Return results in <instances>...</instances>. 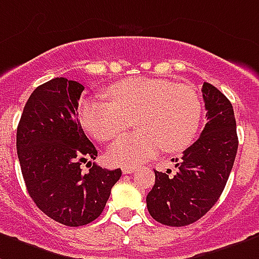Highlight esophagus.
I'll return each mask as SVG.
<instances>
[{"instance_id": "1", "label": "esophagus", "mask_w": 259, "mask_h": 259, "mask_svg": "<svg viewBox=\"0 0 259 259\" xmlns=\"http://www.w3.org/2000/svg\"><path fill=\"white\" fill-rule=\"evenodd\" d=\"M137 167L136 166H122V173L123 174H132L135 173Z\"/></svg>"}]
</instances>
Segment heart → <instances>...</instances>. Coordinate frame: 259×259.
I'll return each instance as SVG.
<instances>
[{"mask_svg":"<svg viewBox=\"0 0 259 259\" xmlns=\"http://www.w3.org/2000/svg\"><path fill=\"white\" fill-rule=\"evenodd\" d=\"M112 103L89 99L79 107L88 133L108 141L130 126L136 116L140 130L124 135L108 149L112 163L132 166L154 158L159 151L178 152L198 133L202 103L192 86L163 78H127L107 91Z\"/></svg>","mask_w":259,"mask_h":259,"instance_id":"b5f03b06","label":"heart"}]
</instances>
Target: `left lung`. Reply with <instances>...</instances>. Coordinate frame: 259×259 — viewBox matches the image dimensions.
<instances>
[{
	"mask_svg": "<svg viewBox=\"0 0 259 259\" xmlns=\"http://www.w3.org/2000/svg\"><path fill=\"white\" fill-rule=\"evenodd\" d=\"M202 93L207 123L200 137L176 158V171L155 170V184L147 195L151 217L168 227L193 224L217 203L236 158L239 140L231 101L207 82Z\"/></svg>",
	"mask_w": 259,
	"mask_h": 259,
	"instance_id": "left-lung-1",
	"label": "left lung"
}]
</instances>
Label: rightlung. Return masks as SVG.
<instances>
[{"label":"right lung","mask_w":259,"mask_h":259,"mask_svg":"<svg viewBox=\"0 0 259 259\" xmlns=\"http://www.w3.org/2000/svg\"><path fill=\"white\" fill-rule=\"evenodd\" d=\"M85 88L67 78L38 86L28 97L17 126L16 148L28 195L42 212L67 227L95 221L111 188L122 176L92 164L97 149L78 120V101ZM91 164L85 175L80 166Z\"/></svg>","instance_id":"add662e5"}]
</instances>
